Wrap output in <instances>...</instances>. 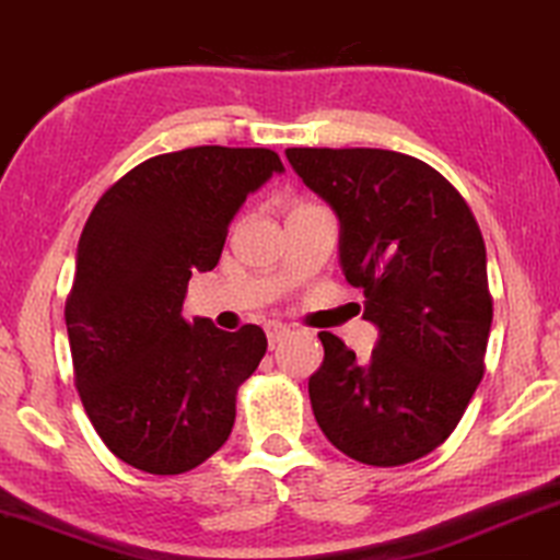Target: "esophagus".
<instances>
[{
  "instance_id": "obj_1",
  "label": "esophagus",
  "mask_w": 560,
  "mask_h": 560,
  "mask_svg": "<svg viewBox=\"0 0 560 560\" xmlns=\"http://www.w3.org/2000/svg\"><path fill=\"white\" fill-rule=\"evenodd\" d=\"M265 332H267L269 348H275V345L285 340V337H291V327H288V324H282V322H267Z\"/></svg>"
}]
</instances>
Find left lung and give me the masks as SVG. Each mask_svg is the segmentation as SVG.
<instances>
[{"instance_id": "8db88e82", "label": "left lung", "mask_w": 560, "mask_h": 560, "mask_svg": "<svg viewBox=\"0 0 560 560\" xmlns=\"http://www.w3.org/2000/svg\"><path fill=\"white\" fill-rule=\"evenodd\" d=\"M303 184L340 220V265L363 288L378 340L369 361L319 332L314 418L342 454L397 467L459 423L482 378L493 301L470 207L418 158L374 148H288Z\"/></svg>"}]
</instances>
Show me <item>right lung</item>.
<instances>
[{
    "label": "right lung",
    "mask_w": 560,
    "mask_h": 560,
    "mask_svg": "<svg viewBox=\"0 0 560 560\" xmlns=\"http://www.w3.org/2000/svg\"><path fill=\"white\" fill-rule=\"evenodd\" d=\"M267 148L155 155L90 212L65 316L74 384L98 436L150 475L195 470L231 436L236 389L257 371V324L223 332L186 322L195 272H210L252 191L282 174Z\"/></svg>",
    "instance_id": "right-lung-1"
}]
</instances>
